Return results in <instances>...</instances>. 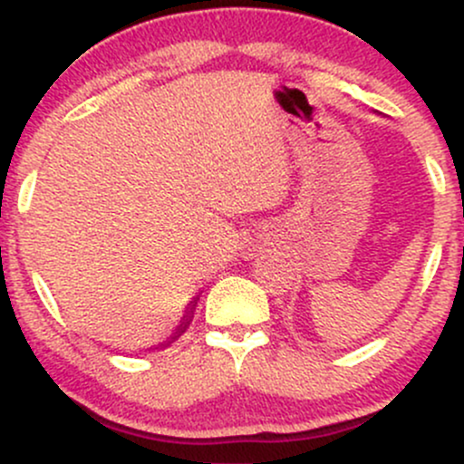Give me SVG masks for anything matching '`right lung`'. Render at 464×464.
I'll use <instances>...</instances> for the list:
<instances>
[{
  "instance_id": "obj_1",
  "label": "right lung",
  "mask_w": 464,
  "mask_h": 464,
  "mask_svg": "<svg viewBox=\"0 0 464 464\" xmlns=\"http://www.w3.org/2000/svg\"><path fill=\"white\" fill-rule=\"evenodd\" d=\"M196 301H198V296H194V299H191V301L188 303V307H185V314H183V318H180V323L177 324V329H174L172 335H168V338H165L163 343H159V344H152V347L148 349V351H159V349H165V347H169V344H172L174 340H179L180 335L185 334V329H188V327H189V323H191V316H194V310H196Z\"/></svg>"
}]
</instances>
